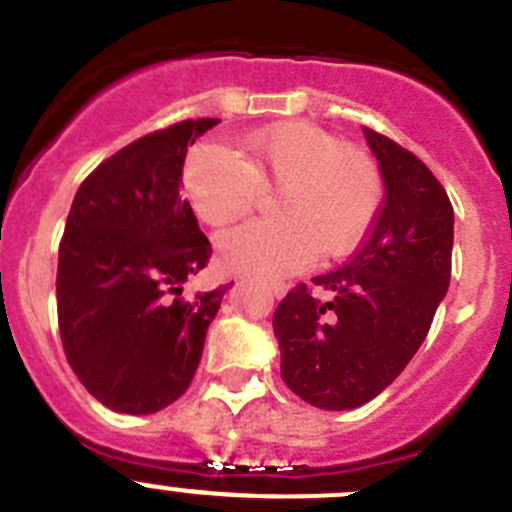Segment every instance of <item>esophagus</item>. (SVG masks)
<instances>
[{
  "label": "esophagus",
  "mask_w": 512,
  "mask_h": 512,
  "mask_svg": "<svg viewBox=\"0 0 512 512\" xmlns=\"http://www.w3.org/2000/svg\"><path fill=\"white\" fill-rule=\"evenodd\" d=\"M285 292H287L285 285H272V295H275L277 300H280V297H285Z\"/></svg>",
  "instance_id": "esophagus-1"
}]
</instances>
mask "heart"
<instances>
[{
  "mask_svg": "<svg viewBox=\"0 0 512 512\" xmlns=\"http://www.w3.org/2000/svg\"><path fill=\"white\" fill-rule=\"evenodd\" d=\"M245 162L220 145L187 155L182 185L207 225L245 215L260 190H277V220H252L217 237L222 267L280 280L307 270L322 255L350 252L375 222L382 202L377 165L357 147L340 145L310 122H282L245 142Z\"/></svg>",
  "mask_w": 512,
  "mask_h": 512,
  "instance_id": "b5f03b06",
  "label": "heart"
}]
</instances>
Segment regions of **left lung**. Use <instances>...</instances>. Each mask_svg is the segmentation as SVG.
<instances>
[{
  "instance_id": "obj_1",
  "label": "left lung",
  "mask_w": 512,
  "mask_h": 512,
  "mask_svg": "<svg viewBox=\"0 0 512 512\" xmlns=\"http://www.w3.org/2000/svg\"><path fill=\"white\" fill-rule=\"evenodd\" d=\"M385 200L360 250L312 277L330 302L297 285L277 305L287 388L320 410H352L388 388L430 330L450 285L453 205L433 172L398 142L362 127Z\"/></svg>"
}]
</instances>
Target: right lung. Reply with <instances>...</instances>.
<instances>
[{"instance_id": "1", "label": "right lung", "mask_w": 512, "mask_h": 512, "mask_svg": "<svg viewBox=\"0 0 512 512\" xmlns=\"http://www.w3.org/2000/svg\"><path fill=\"white\" fill-rule=\"evenodd\" d=\"M220 119L152 132L104 160L74 195L57 267L64 355L114 413L150 415L195 377L227 287L182 300L212 255L180 195L187 145Z\"/></svg>"}]
</instances>
